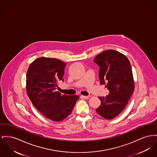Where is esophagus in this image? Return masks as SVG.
Here are the masks:
<instances>
[{"instance_id":"esophagus-1","label":"esophagus","mask_w":157,"mask_h":157,"mask_svg":"<svg viewBox=\"0 0 157 157\" xmlns=\"http://www.w3.org/2000/svg\"><path fill=\"white\" fill-rule=\"evenodd\" d=\"M90 95H88V96L81 95V98H84V99H88V98H90Z\"/></svg>"}]
</instances>
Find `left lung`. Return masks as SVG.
Masks as SVG:
<instances>
[{"label":"left lung","instance_id":"1","mask_svg":"<svg viewBox=\"0 0 157 157\" xmlns=\"http://www.w3.org/2000/svg\"><path fill=\"white\" fill-rule=\"evenodd\" d=\"M94 62L100 67L99 79L109 90L106 97H99L101 104L97 113L105 119L117 117L123 110L134 91L131 65L126 56L107 50L97 56Z\"/></svg>","mask_w":157,"mask_h":157}]
</instances>
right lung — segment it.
I'll list each match as a JSON object with an SVG mask.
<instances>
[{"label":"right lung","mask_w":157,"mask_h":157,"mask_svg":"<svg viewBox=\"0 0 157 157\" xmlns=\"http://www.w3.org/2000/svg\"><path fill=\"white\" fill-rule=\"evenodd\" d=\"M66 63L59 59L40 57L33 62L27 73L26 89L34 106L47 118L60 121L73 110L78 95H62L56 91L63 81Z\"/></svg>","instance_id":"obj_1"}]
</instances>
